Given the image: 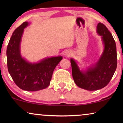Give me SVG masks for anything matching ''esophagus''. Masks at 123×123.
Returning <instances> with one entry per match:
<instances>
[{
	"label": "esophagus",
	"instance_id": "obj_1",
	"mask_svg": "<svg viewBox=\"0 0 123 123\" xmlns=\"http://www.w3.org/2000/svg\"><path fill=\"white\" fill-rule=\"evenodd\" d=\"M65 55H68V56H69V55H71V53H70V52H67V53H65Z\"/></svg>",
	"mask_w": 123,
	"mask_h": 123
}]
</instances>
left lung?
Here are the masks:
<instances>
[{
	"mask_svg": "<svg viewBox=\"0 0 123 123\" xmlns=\"http://www.w3.org/2000/svg\"><path fill=\"white\" fill-rule=\"evenodd\" d=\"M97 31L102 36L105 49L96 64L83 73L74 60L70 59L74 81L79 87L88 91L98 90L107 86L117 67V47L112 34L102 23L97 25Z\"/></svg>",
	"mask_w": 123,
	"mask_h": 123,
	"instance_id": "left-lung-1",
	"label": "left lung"
}]
</instances>
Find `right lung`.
I'll use <instances>...</instances> for the list:
<instances>
[{
  "label": "right lung",
  "instance_id": "right-lung-1",
  "mask_svg": "<svg viewBox=\"0 0 123 123\" xmlns=\"http://www.w3.org/2000/svg\"><path fill=\"white\" fill-rule=\"evenodd\" d=\"M28 25L25 22L13 32L6 49L8 72L13 81L22 90L36 91L49 86L55 67L62 56L47 58L38 63H28L21 56L20 42L23 30Z\"/></svg>",
  "mask_w": 123,
  "mask_h": 123
}]
</instances>
